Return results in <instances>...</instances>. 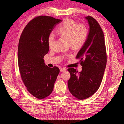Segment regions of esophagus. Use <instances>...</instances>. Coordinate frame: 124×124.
<instances>
[{"mask_svg": "<svg viewBox=\"0 0 124 124\" xmlns=\"http://www.w3.org/2000/svg\"><path fill=\"white\" fill-rule=\"evenodd\" d=\"M66 70V69L65 68H62L60 69V71H61V72H63V71H65Z\"/></svg>", "mask_w": 124, "mask_h": 124, "instance_id": "esophagus-1", "label": "esophagus"}]
</instances>
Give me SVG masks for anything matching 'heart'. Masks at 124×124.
I'll return each mask as SVG.
<instances>
[{"label":"heart","mask_w":124,"mask_h":124,"mask_svg":"<svg viewBox=\"0 0 124 124\" xmlns=\"http://www.w3.org/2000/svg\"><path fill=\"white\" fill-rule=\"evenodd\" d=\"M57 32L61 37L68 39L70 46L75 49L83 46L87 39L88 31L86 26L83 24H78L76 21L67 18L58 28ZM55 35L51 32L47 38L48 46L50 48L55 43Z\"/></svg>","instance_id":"heart-1"}]
</instances>
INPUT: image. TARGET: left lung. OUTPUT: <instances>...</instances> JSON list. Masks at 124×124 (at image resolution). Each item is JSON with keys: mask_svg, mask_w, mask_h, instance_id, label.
<instances>
[{"mask_svg": "<svg viewBox=\"0 0 124 124\" xmlns=\"http://www.w3.org/2000/svg\"><path fill=\"white\" fill-rule=\"evenodd\" d=\"M89 25L87 40L78 52L82 71L68 69L70 78L68 81L70 92L76 98L83 100L92 96L99 88L107 64V52L103 32L94 18L85 17Z\"/></svg>", "mask_w": 124, "mask_h": 124, "instance_id": "left-lung-1", "label": "left lung"}]
</instances>
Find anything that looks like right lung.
<instances>
[{
	"instance_id": "right-lung-1",
	"label": "right lung",
	"mask_w": 124,
	"mask_h": 124,
	"mask_svg": "<svg viewBox=\"0 0 124 124\" xmlns=\"http://www.w3.org/2000/svg\"><path fill=\"white\" fill-rule=\"evenodd\" d=\"M62 21L48 16L36 17L26 26L20 37L17 57L21 78L29 93L38 99L51 94L59 73L58 67L46 65L43 58L49 51L48 36Z\"/></svg>"
}]
</instances>
